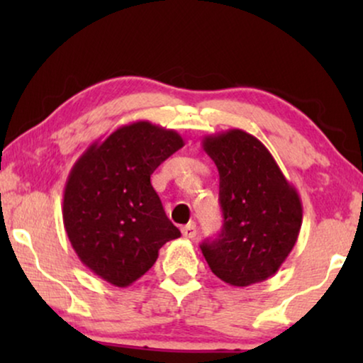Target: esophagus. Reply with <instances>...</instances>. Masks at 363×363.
I'll use <instances>...</instances> for the list:
<instances>
[{"label": "esophagus", "instance_id": "34e87169", "mask_svg": "<svg viewBox=\"0 0 363 363\" xmlns=\"http://www.w3.org/2000/svg\"><path fill=\"white\" fill-rule=\"evenodd\" d=\"M182 233H183V236H185V238H195L196 233H198L196 223L195 221H190V223H188V225H185V226L182 228Z\"/></svg>", "mask_w": 363, "mask_h": 363}]
</instances>
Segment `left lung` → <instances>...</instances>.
<instances>
[{"instance_id": "8db88e82", "label": "left lung", "mask_w": 363, "mask_h": 363, "mask_svg": "<svg viewBox=\"0 0 363 363\" xmlns=\"http://www.w3.org/2000/svg\"><path fill=\"white\" fill-rule=\"evenodd\" d=\"M205 150L220 173L223 228L201 242L213 274L246 287L276 274L294 247L302 225L299 193L269 150L240 128L206 135Z\"/></svg>"}]
</instances>
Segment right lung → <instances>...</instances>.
<instances>
[{
    "label": "right lung",
    "instance_id": "1",
    "mask_svg": "<svg viewBox=\"0 0 363 363\" xmlns=\"http://www.w3.org/2000/svg\"><path fill=\"white\" fill-rule=\"evenodd\" d=\"M185 145L175 130L147 121L118 127L74 163L64 188L67 238L94 274L127 287L182 233L168 220L150 175Z\"/></svg>",
    "mask_w": 363,
    "mask_h": 363
}]
</instances>
